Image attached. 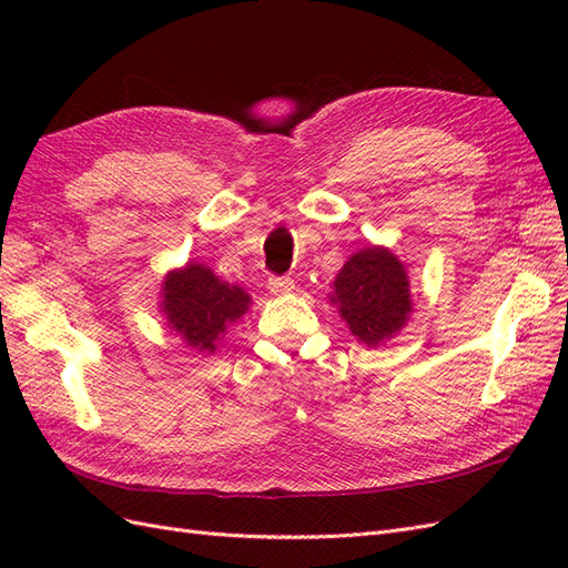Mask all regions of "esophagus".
<instances>
[{
  "mask_svg": "<svg viewBox=\"0 0 568 568\" xmlns=\"http://www.w3.org/2000/svg\"><path fill=\"white\" fill-rule=\"evenodd\" d=\"M267 288L272 291L274 296H286V294H291V291H294V280H291V277H270Z\"/></svg>",
  "mask_w": 568,
  "mask_h": 568,
  "instance_id": "34e87169",
  "label": "esophagus"
}]
</instances>
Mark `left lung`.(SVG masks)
<instances>
[{"mask_svg": "<svg viewBox=\"0 0 568 568\" xmlns=\"http://www.w3.org/2000/svg\"><path fill=\"white\" fill-rule=\"evenodd\" d=\"M332 301L338 303L351 332L367 346L390 338L412 311L405 267L390 251L376 246L355 253L343 265Z\"/></svg>", "mask_w": 568, "mask_h": 568, "instance_id": "left-lung-1", "label": "left lung"}]
</instances>
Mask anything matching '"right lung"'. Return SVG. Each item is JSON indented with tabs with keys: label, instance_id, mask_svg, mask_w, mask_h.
<instances>
[{
	"label": "right lung",
	"instance_id": "add662e5",
	"mask_svg": "<svg viewBox=\"0 0 568 568\" xmlns=\"http://www.w3.org/2000/svg\"><path fill=\"white\" fill-rule=\"evenodd\" d=\"M244 288L220 282L203 265H186L163 282V313L192 348L215 351V338L248 311Z\"/></svg>",
	"mask_w": 568,
	"mask_h": 568
}]
</instances>
